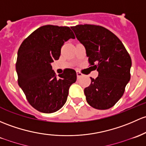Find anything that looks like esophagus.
Here are the masks:
<instances>
[{
	"label": "esophagus",
	"instance_id": "obj_1",
	"mask_svg": "<svg viewBox=\"0 0 146 146\" xmlns=\"http://www.w3.org/2000/svg\"><path fill=\"white\" fill-rule=\"evenodd\" d=\"M76 74H77V77H78V78H80L81 76H83V74H82V73H80V71H78V70H77V71H76Z\"/></svg>",
	"mask_w": 146,
	"mask_h": 146
}]
</instances>
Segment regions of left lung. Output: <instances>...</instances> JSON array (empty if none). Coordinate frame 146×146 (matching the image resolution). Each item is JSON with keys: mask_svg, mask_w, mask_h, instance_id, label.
Wrapping results in <instances>:
<instances>
[{"mask_svg": "<svg viewBox=\"0 0 146 146\" xmlns=\"http://www.w3.org/2000/svg\"><path fill=\"white\" fill-rule=\"evenodd\" d=\"M85 46L90 66L99 72L84 90L87 103L94 108L106 110L123 95L131 78V59L120 40L99 25L81 24L70 27Z\"/></svg>", "mask_w": 146, "mask_h": 146, "instance_id": "8db88e82", "label": "left lung"}]
</instances>
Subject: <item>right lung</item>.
<instances>
[{
	"label": "right lung",
	"instance_id": "add662e5",
	"mask_svg": "<svg viewBox=\"0 0 146 146\" xmlns=\"http://www.w3.org/2000/svg\"><path fill=\"white\" fill-rule=\"evenodd\" d=\"M75 36L68 27L46 25L30 34L17 52L18 85L32 107L44 113L59 110L65 104L76 72L66 68L58 77L51 63L59 59L64 42Z\"/></svg>",
	"mask_w": 146,
	"mask_h": 146
}]
</instances>
